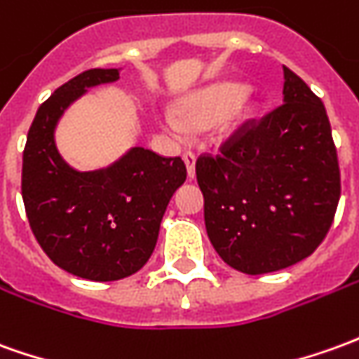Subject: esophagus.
Masks as SVG:
<instances>
[{"mask_svg": "<svg viewBox=\"0 0 359 359\" xmlns=\"http://www.w3.org/2000/svg\"><path fill=\"white\" fill-rule=\"evenodd\" d=\"M182 159L187 163L188 177L194 179V175H196V155L192 154V151H184V154H182Z\"/></svg>", "mask_w": 359, "mask_h": 359, "instance_id": "1", "label": "esophagus"}]
</instances>
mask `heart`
I'll use <instances>...</instances> for the list:
<instances>
[{"instance_id": "b5f03b06", "label": "heart", "mask_w": 359, "mask_h": 359, "mask_svg": "<svg viewBox=\"0 0 359 359\" xmlns=\"http://www.w3.org/2000/svg\"><path fill=\"white\" fill-rule=\"evenodd\" d=\"M245 97H247L245 85L229 83V81L212 85L205 91L200 93L196 99L187 102L182 109V114H184V118L190 126H205V124H212V122L229 116L233 110L243 102ZM167 126L177 134L182 132V124L172 116L167 118Z\"/></svg>"}]
</instances>
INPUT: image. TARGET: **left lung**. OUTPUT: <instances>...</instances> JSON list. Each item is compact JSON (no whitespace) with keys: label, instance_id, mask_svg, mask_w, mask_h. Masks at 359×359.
Instances as JSON below:
<instances>
[{"label":"left lung","instance_id":"1","mask_svg":"<svg viewBox=\"0 0 359 359\" xmlns=\"http://www.w3.org/2000/svg\"><path fill=\"white\" fill-rule=\"evenodd\" d=\"M284 102L196 161L205 231L229 266L257 276L307 258L327 237L340 169L320 99L284 66Z\"/></svg>","mask_w":359,"mask_h":359}]
</instances>
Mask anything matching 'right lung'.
Returning <instances> with one entry per match:
<instances>
[{"mask_svg": "<svg viewBox=\"0 0 359 359\" xmlns=\"http://www.w3.org/2000/svg\"><path fill=\"white\" fill-rule=\"evenodd\" d=\"M118 69H87L57 87L36 110L22 151L21 192L31 229L48 258L69 274L114 282L149 260L175 190L187 180L180 157L132 147L101 171L72 169L54 144L64 110Z\"/></svg>", "mask_w": 359, "mask_h": 359, "instance_id": "obj_1", "label": "right lung"}]
</instances>
